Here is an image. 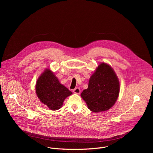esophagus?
Returning <instances> with one entry per match:
<instances>
[{
    "label": "esophagus",
    "mask_w": 153,
    "mask_h": 153,
    "mask_svg": "<svg viewBox=\"0 0 153 153\" xmlns=\"http://www.w3.org/2000/svg\"><path fill=\"white\" fill-rule=\"evenodd\" d=\"M73 92L75 94H79L80 92H81V90H80L79 87H76L74 89H73Z\"/></svg>",
    "instance_id": "obj_1"
}]
</instances>
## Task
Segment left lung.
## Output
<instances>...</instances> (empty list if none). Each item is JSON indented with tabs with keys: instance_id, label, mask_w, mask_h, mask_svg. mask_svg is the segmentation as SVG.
<instances>
[{
	"instance_id": "1",
	"label": "left lung",
	"mask_w": 153,
	"mask_h": 153,
	"mask_svg": "<svg viewBox=\"0 0 153 153\" xmlns=\"http://www.w3.org/2000/svg\"><path fill=\"white\" fill-rule=\"evenodd\" d=\"M120 92L118 79L108 64L102 62L89 79L81 95L92 111H107L115 103Z\"/></svg>"
}]
</instances>
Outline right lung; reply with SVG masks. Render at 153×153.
<instances>
[{
    "mask_svg": "<svg viewBox=\"0 0 153 153\" xmlns=\"http://www.w3.org/2000/svg\"><path fill=\"white\" fill-rule=\"evenodd\" d=\"M36 93L39 100L52 110L59 109L64 100L72 93L62 84L49 69H46L38 79Z\"/></svg>",
    "mask_w": 153,
    "mask_h": 153,
    "instance_id": "obj_1",
    "label": "right lung"
}]
</instances>
